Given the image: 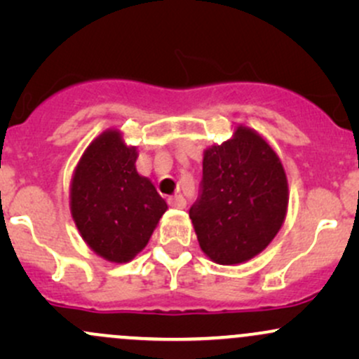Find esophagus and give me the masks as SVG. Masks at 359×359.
I'll return each instance as SVG.
<instances>
[{
	"label": "esophagus",
	"instance_id": "esophagus-1",
	"mask_svg": "<svg viewBox=\"0 0 359 359\" xmlns=\"http://www.w3.org/2000/svg\"><path fill=\"white\" fill-rule=\"evenodd\" d=\"M168 205H172V208H177V209H184L185 208V199L180 194H175V196H170L168 197Z\"/></svg>",
	"mask_w": 359,
	"mask_h": 359
}]
</instances>
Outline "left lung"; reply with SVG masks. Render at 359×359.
<instances>
[{
    "instance_id": "8db88e82",
    "label": "left lung",
    "mask_w": 359,
    "mask_h": 359,
    "mask_svg": "<svg viewBox=\"0 0 359 359\" xmlns=\"http://www.w3.org/2000/svg\"><path fill=\"white\" fill-rule=\"evenodd\" d=\"M288 182L262 135L236 126L233 138L204 150L201 196L191 216L205 257L238 265L262 253L287 216Z\"/></svg>"
}]
</instances>
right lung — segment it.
<instances>
[{"instance_id": "add662e5", "label": "right lung", "mask_w": 359, "mask_h": 359, "mask_svg": "<svg viewBox=\"0 0 359 359\" xmlns=\"http://www.w3.org/2000/svg\"><path fill=\"white\" fill-rule=\"evenodd\" d=\"M138 151L118 130L102 131L82 154L71 182V214L96 255L128 263L147 246L167 203L137 172Z\"/></svg>"}]
</instances>
